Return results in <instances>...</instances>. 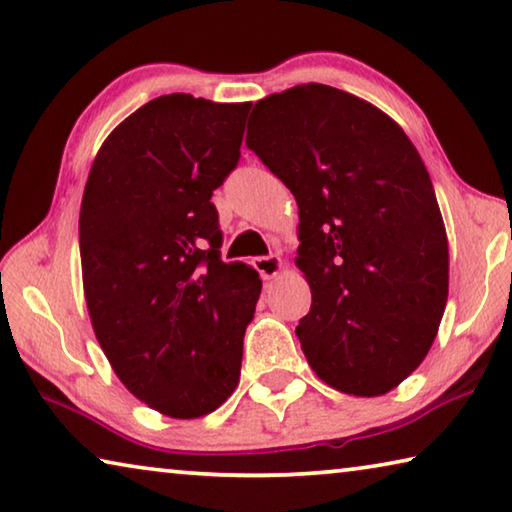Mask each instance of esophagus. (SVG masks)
<instances>
[{
	"label": "esophagus",
	"instance_id": "1",
	"mask_svg": "<svg viewBox=\"0 0 512 512\" xmlns=\"http://www.w3.org/2000/svg\"><path fill=\"white\" fill-rule=\"evenodd\" d=\"M253 266L264 280H269L282 271V259L278 255H262L253 259Z\"/></svg>",
	"mask_w": 512,
	"mask_h": 512
}]
</instances>
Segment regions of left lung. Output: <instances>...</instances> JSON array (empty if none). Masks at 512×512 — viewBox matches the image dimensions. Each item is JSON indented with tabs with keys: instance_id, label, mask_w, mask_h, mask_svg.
I'll return each mask as SVG.
<instances>
[{
	"instance_id": "left-lung-1",
	"label": "left lung",
	"mask_w": 512,
	"mask_h": 512,
	"mask_svg": "<svg viewBox=\"0 0 512 512\" xmlns=\"http://www.w3.org/2000/svg\"><path fill=\"white\" fill-rule=\"evenodd\" d=\"M246 145L298 202L307 362L344 394L389 392L426 358L449 294L446 232L417 148L383 111L326 84L259 100Z\"/></svg>"
}]
</instances>
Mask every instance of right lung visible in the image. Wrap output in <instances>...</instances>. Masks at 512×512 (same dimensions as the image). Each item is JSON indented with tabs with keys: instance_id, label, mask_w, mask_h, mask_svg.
Listing matches in <instances>:
<instances>
[{
	"instance_id": "right-lung-1",
	"label": "right lung",
	"mask_w": 512,
	"mask_h": 512,
	"mask_svg": "<svg viewBox=\"0 0 512 512\" xmlns=\"http://www.w3.org/2000/svg\"><path fill=\"white\" fill-rule=\"evenodd\" d=\"M250 107L154 97L102 143L81 200L97 342L136 399L175 419L209 415L234 392L262 291L250 266L221 259L212 202L239 164Z\"/></svg>"
}]
</instances>
